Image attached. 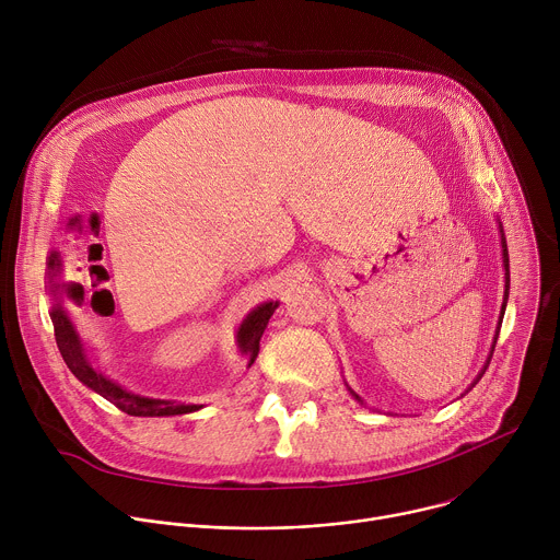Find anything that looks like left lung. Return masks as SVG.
I'll list each match as a JSON object with an SVG mask.
<instances>
[{
    "instance_id": "1",
    "label": "left lung",
    "mask_w": 560,
    "mask_h": 560,
    "mask_svg": "<svg viewBox=\"0 0 560 560\" xmlns=\"http://www.w3.org/2000/svg\"><path fill=\"white\" fill-rule=\"evenodd\" d=\"M499 232H501V246H503V268H505V296H503V312H501V318H503V314H505V305H508V296H510V257H508V244H505V234H503V225L499 223ZM501 318H499V328H501ZM494 346H497V337H494V343H492V350H490V357H488V363H486V368L478 372V376H476V381L471 383V385H476L478 381H481V376L486 374V370H488V365H490V359H492V352H494ZM350 389V387H348ZM350 394L357 398L359 404H363L361 401V396L359 394H354L352 389H350Z\"/></svg>"
}]
</instances>
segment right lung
I'll use <instances>...</instances> for the list:
<instances>
[{
	"label": "right lung",
	"mask_w": 560,
	"mask_h": 560,
	"mask_svg": "<svg viewBox=\"0 0 560 560\" xmlns=\"http://www.w3.org/2000/svg\"><path fill=\"white\" fill-rule=\"evenodd\" d=\"M61 270V257L59 253H50L48 257V275H50V292L57 296L59 283H55L52 279L59 275ZM279 303L268 301L261 303L259 307H255L246 318L242 328L236 332V343L242 354L248 357V365L255 363L257 354H259V341L261 335L268 326V318L272 316V312L277 310ZM50 318H52V328H55V339H57V348L68 365V370L82 381L84 385H89L93 392L102 394L106 401H110L113 406H117L121 412L130 415V417H175V415H188V412H197L203 406H195V404H179V401H166V398H150V396H141V394H132L128 389H124L121 385H117L115 381H110L108 376H104L100 370L93 368V363L86 357L84 343L79 339L68 312L63 310V305L57 301L50 310Z\"/></svg>",
	"instance_id": "obj_1"
}]
</instances>
